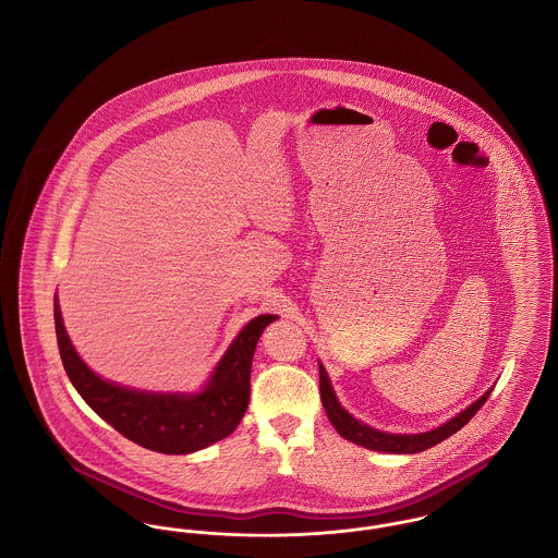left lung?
<instances>
[{"instance_id":"left-lung-1","label":"left lung","mask_w":558,"mask_h":558,"mask_svg":"<svg viewBox=\"0 0 558 558\" xmlns=\"http://www.w3.org/2000/svg\"><path fill=\"white\" fill-rule=\"evenodd\" d=\"M319 390H322V403L325 413H327L329 422L333 424V428L340 433V437L356 442L361 447H367V449H374V451H386V453H420L424 449L435 447L440 440L456 435L462 426H466L472 420V415L485 405L487 397L492 395V390H487L478 401H474L470 408H466L462 413H458L453 420H449L447 424H442L430 433H424V435H388V433H380V430H374V428L361 424L359 420L352 417L351 413H347L340 408L323 365H319Z\"/></svg>"}]
</instances>
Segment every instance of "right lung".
<instances>
[{
    "label": "right lung",
    "instance_id": "right-lung-1",
    "mask_svg": "<svg viewBox=\"0 0 558 558\" xmlns=\"http://www.w3.org/2000/svg\"><path fill=\"white\" fill-rule=\"evenodd\" d=\"M275 319V315H260L241 329L204 392L191 397L155 395L121 388L92 374L71 347L54 300L60 359L84 401L125 439L172 456L204 449L235 430L250 403L252 356L260 333Z\"/></svg>",
    "mask_w": 558,
    "mask_h": 558
}]
</instances>
